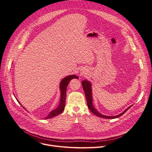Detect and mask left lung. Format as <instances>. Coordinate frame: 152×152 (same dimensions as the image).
Instances as JSON below:
<instances>
[{
  "mask_svg": "<svg viewBox=\"0 0 152 152\" xmlns=\"http://www.w3.org/2000/svg\"><path fill=\"white\" fill-rule=\"evenodd\" d=\"M82 86L83 87V89L85 93V95H86V100H87V107L89 108V110L91 111V112L92 113H94V115H95L96 116L102 118H107V119H114V118H118L119 116H122L126 111L129 110V108L131 107V106L127 108L126 110H124L123 113H120L118 115L115 116H105L100 114V113H99L98 111H97V110L95 109L92 104V88H91V83L90 82H89L87 80H84L82 81Z\"/></svg>",
  "mask_w": 152,
  "mask_h": 152,
  "instance_id": "obj_1",
  "label": "left lung"
}]
</instances>
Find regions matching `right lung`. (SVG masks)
I'll use <instances>...</instances> for the list:
<instances>
[{
	"instance_id": "1",
	"label": "right lung",
	"mask_w": 152,
	"mask_h": 152,
	"mask_svg": "<svg viewBox=\"0 0 152 152\" xmlns=\"http://www.w3.org/2000/svg\"><path fill=\"white\" fill-rule=\"evenodd\" d=\"M78 78H79V77L76 75H70V76H66V77L63 78L62 79V81H61L60 85V91H61V97H60V104L57 108L52 111L51 112L49 113V115H48L46 118H45V119H50V118H53L63 112L64 109H65V100H66V97L67 86L71 79H78ZM23 108L25 109V108H24V107H23Z\"/></svg>"
}]
</instances>
